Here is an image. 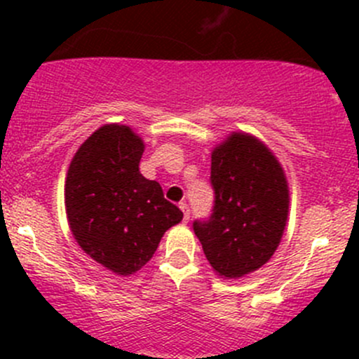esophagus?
<instances>
[{
	"instance_id": "obj_1",
	"label": "esophagus",
	"mask_w": 359,
	"mask_h": 359,
	"mask_svg": "<svg viewBox=\"0 0 359 359\" xmlns=\"http://www.w3.org/2000/svg\"><path fill=\"white\" fill-rule=\"evenodd\" d=\"M179 208L184 212V220H186V222H187V220H189V215H191L189 206H187V203L182 201V203H180V205H179Z\"/></svg>"
}]
</instances>
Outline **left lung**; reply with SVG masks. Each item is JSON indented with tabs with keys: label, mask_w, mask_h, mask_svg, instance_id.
<instances>
[{
	"label": "left lung",
	"mask_w": 359,
	"mask_h": 359,
	"mask_svg": "<svg viewBox=\"0 0 359 359\" xmlns=\"http://www.w3.org/2000/svg\"><path fill=\"white\" fill-rule=\"evenodd\" d=\"M215 205L193 224L206 260L226 280L247 276L273 257L288 219V180L273 151L233 132L212 151Z\"/></svg>",
	"instance_id": "obj_1"
}]
</instances>
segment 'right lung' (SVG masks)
Listing matches in <instances>:
<instances>
[{
    "label": "right lung",
    "instance_id": "obj_1",
    "mask_svg": "<svg viewBox=\"0 0 359 359\" xmlns=\"http://www.w3.org/2000/svg\"><path fill=\"white\" fill-rule=\"evenodd\" d=\"M144 140L130 126H100L69 165L64 203L71 233L86 255L119 276L146 266L163 234L184 213L140 173Z\"/></svg>",
    "mask_w": 359,
    "mask_h": 359
}]
</instances>
